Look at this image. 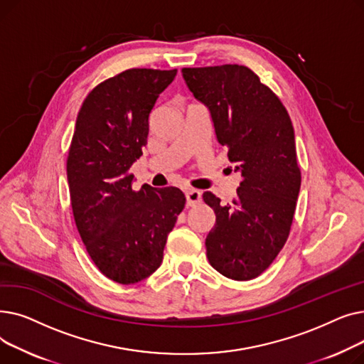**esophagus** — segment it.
<instances>
[{
  "label": "esophagus",
  "mask_w": 364,
  "mask_h": 364,
  "mask_svg": "<svg viewBox=\"0 0 364 364\" xmlns=\"http://www.w3.org/2000/svg\"><path fill=\"white\" fill-rule=\"evenodd\" d=\"M200 198H202V195H200L199 190H196V188H188L187 192H186V203H187V206L198 205L200 202Z\"/></svg>",
  "instance_id": "1"
}]
</instances>
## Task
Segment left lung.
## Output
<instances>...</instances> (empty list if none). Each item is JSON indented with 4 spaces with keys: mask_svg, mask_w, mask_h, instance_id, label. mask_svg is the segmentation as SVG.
Masks as SVG:
<instances>
[{
    "mask_svg": "<svg viewBox=\"0 0 364 364\" xmlns=\"http://www.w3.org/2000/svg\"><path fill=\"white\" fill-rule=\"evenodd\" d=\"M195 97L211 112L217 140L242 180L232 203L211 192L203 200L215 213L205 246L209 264L233 280H252L276 259L296 208L301 169L289 113L250 68H183Z\"/></svg>",
    "mask_w": 364,
    "mask_h": 364,
    "instance_id": "8db88e82",
    "label": "left lung"
}]
</instances>
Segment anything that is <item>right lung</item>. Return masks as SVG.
<instances>
[{"label":"right lung","mask_w":364,"mask_h":364,"mask_svg":"<svg viewBox=\"0 0 364 364\" xmlns=\"http://www.w3.org/2000/svg\"><path fill=\"white\" fill-rule=\"evenodd\" d=\"M177 69H127L95 85L76 118L66 171L76 228L107 279L132 284L158 270L186 198L177 187L132 188L149 114Z\"/></svg>","instance_id":"add662e5"}]
</instances>
